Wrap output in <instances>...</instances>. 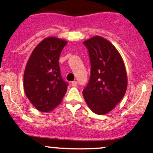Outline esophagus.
<instances>
[{
  "instance_id": "obj_1",
  "label": "esophagus",
  "mask_w": 153,
  "mask_h": 153,
  "mask_svg": "<svg viewBox=\"0 0 153 153\" xmlns=\"http://www.w3.org/2000/svg\"><path fill=\"white\" fill-rule=\"evenodd\" d=\"M71 85L72 86H76L78 85V82L77 81H72L71 83Z\"/></svg>"
}]
</instances>
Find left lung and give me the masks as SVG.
Returning <instances> with one entry per match:
<instances>
[{
	"label": "left lung",
	"instance_id": "obj_1",
	"mask_svg": "<svg viewBox=\"0 0 153 153\" xmlns=\"http://www.w3.org/2000/svg\"><path fill=\"white\" fill-rule=\"evenodd\" d=\"M89 56L91 72L83 95L97 114L108 113L120 102L127 89V75L121 56L105 39L94 36L83 42Z\"/></svg>",
	"mask_w": 153,
	"mask_h": 153
}]
</instances>
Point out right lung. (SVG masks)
Returning a JSON list of instances; mask_svg holds the SVG:
<instances>
[{
  "label": "right lung",
  "instance_id": "obj_1",
  "mask_svg": "<svg viewBox=\"0 0 153 153\" xmlns=\"http://www.w3.org/2000/svg\"><path fill=\"white\" fill-rule=\"evenodd\" d=\"M67 42L56 37L45 39L30 55L24 73V90L33 105L48 112L61 103L68 83L61 75L59 56Z\"/></svg>",
  "mask_w": 153,
  "mask_h": 153
}]
</instances>
